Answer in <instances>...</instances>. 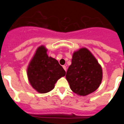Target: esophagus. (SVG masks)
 Segmentation results:
<instances>
[{"label": "esophagus", "instance_id": "1", "mask_svg": "<svg viewBox=\"0 0 124 124\" xmlns=\"http://www.w3.org/2000/svg\"><path fill=\"white\" fill-rule=\"evenodd\" d=\"M63 69L65 70V71H67V67H66V66L63 65Z\"/></svg>", "mask_w": 124, "mask_h": 124}]
</instances>
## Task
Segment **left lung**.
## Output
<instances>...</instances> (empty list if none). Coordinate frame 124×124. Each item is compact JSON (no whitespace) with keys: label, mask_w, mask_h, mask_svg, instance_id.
Returning <instances> with one entry per match:
<instances>
[{"label":"left lung","mask_w":124,"mask_h":124,"mask_svg":"<svg viewBox=\"0 0 124 124\" xmlns=\"http://www.w3.org/2000/svg\"><path fill=\"white\" fill-rule=\"evenodd\" d=\"M102 78L100 65L89 50L82 48L72 54L66 78L74 93L86 96L98 88Z\"/></svg>","instance_id":"8db88e82"}]
</instances>
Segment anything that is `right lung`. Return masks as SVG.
I'll use <instances>...</instances> for the list:
<instances>
[{"mask_svg":"<svg viewBox=\"0 0 124 124\" xmlns=\"http://www.w3.org/2000/svg\"><path fill=\"white\" fill-rule=\"evenodd\" d=\"M47 51L44 46L39 47L27 70V77L31 86L41 93L53 89L56 82L66 74L57 60L48 57Z\"/></svg>","mask_w":124,"mask_h":124,"instance_id":"obj_1","label":"right lung"}]
</instances>
